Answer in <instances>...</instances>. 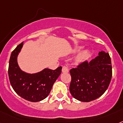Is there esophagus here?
Returning <instances> with one entry per match:
<instances>
[{"mask_svg":"<svg viewBox=\"0 0 123 123\" xmlns=\"http://www.w3.org/2000/svg\"><path fill=\"white\" fill-rule=\"evenodd\" d=\"M62 72L64 73H69V69L66 66L62 67Z\"/></svg>","mask_w":123,"mask_h":123,"instance_id":"1","label":"esophagus"}]
</instances>
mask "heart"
I'll return each mask as SVG.
<instances>
[{"label":"heart","instance_id":"b5f03b06","mask_svg":"<svg viewBox=\"0 0 123 123\" xmlns=\"http://www.w3.org/2000/svg\"><path fill=\"white\" fill-rule=\"evenodd\" d=\"M82 47H77L76 48V52H79L82 49ZM91 56V52L89 50H84L79 54V55L76 58V62L78 63H81L82 62L86 61V60L88 59Z\"/></svg>","mask_w":123,"mask_h":123}]
</instances>
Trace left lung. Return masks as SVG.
Returning a JSON list of instances; mask_svg holds the SVG:
<instances>
[{"instance_id": "left-lung-1", "label": "left lung", "mask_w": 123, "mask_h": 123, "mask_svg": "<svg viewBox=\"0 0 123 123\" xmlns=\"http://www.w3.org/2000/svg\"><path fill=\"white\" fill-rule=\"evenodd\" d=\"M69 91L76 99L89 102L101 96L107 90L112 77L109 54L104 51L90 62L84 61L70 70Z\"/></svg>"}]
</instances>
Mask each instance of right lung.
Wrapping results in <instances>:
<instances>
[{"instance_id": "1", "label": "right lung", "mask_w": 123, "mask_h": 123, "mask_svg": "<svg viewBox=\"0 0 123 123\" xmlns=\"http://www.w3.org/2000/svg\"><path fill=\"white\" fill-rule=\"evenodd\" d=\"M23 44L20 43L11 54L8 70L9 81L14 91L22 98L31 102L41 101L49 94L61 73L62 67L55 70L45 68L34 74L22 71L17 63V56Z\"/></svg>"}]
</instances>
